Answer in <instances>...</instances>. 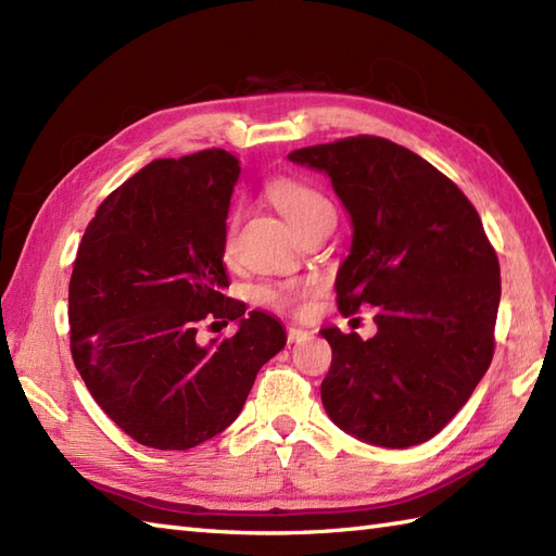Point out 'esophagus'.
Instances as JSON below:
<instances>
[{
  "label": "esophagus",
  "instance_id": "esophagus-1",
  "mask_svg": "<svg viewBox=\"0 0 556 556\" xmlns=\"http://www.w3.org/2000/svg\"><path fill=\"white\" fill-rule=\"evenodd\" d=\"M311 337V332L308 329H301V327H287V341L289 344H293V341H303V339H308Z\"/></svg>",
  "mask_w": 556,
  "mask_h": 556
}]
</instances>
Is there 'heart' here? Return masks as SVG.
<instances>
[{"instance_id":"heart-1","label":"heart","mask_w":556,"mask_h":556,"mask_svg":"<svg viewBox=\"0 0 556 556\" xmlns=\"http://www.w3.org/2000/svg\"><path fill=\"white\" fill-rule=\"evenodd\" d=\"M267 193L271 203L285 215L293 229H303L308 224L334 217V207L329 200L317 191L315 186L293 179V176H275L269 181ZM313 293L311 281L303 279H287V281H269V285H260L253 289L255 303L265 305L277 313H301L305 308V301Z\"/></svg>"}]
</instances>
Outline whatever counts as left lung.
Returning <instances> with one entry per match:
<instances>
[{
    "mask_svg": "<svg viewBox=\"0 0 556 556\" xmlns=\"http://www.w3.org/2000/svg\"><path fill=\"white\" fill-rule=\"evenodd\" d=\"M289 160L325 172L351 215V253L334 285L341 315L377 308L368 341L323 329L332 346L320 387L327 416L377 446L428 442L494 353L500 260L478 210L428 160L387 138H341Z\"/></svg>",
    "mask_w": 556,
    "mask_h": 556,
    "instance_id": "1",
    "label": "left lung"
}]
</instances>
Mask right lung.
<instances>
[{"instance_id":"1","label":"right lung","mask_w":556,"mask_h":556,"mask_svg":"<svg viewBox=\"0 0 556 556\" xmlns=\"http://www.w3.org/2000/svg\"><path fill=\"white\" fill-rule=\"evenodd\" d=\"M239 160L212 148L155 160L102 200L68 281L71 356L100 408L138 444L184 452L239 418L285 349L277 317L224 296ZM233 338L197 341L203 324Z\"/></svg>"}]
</instances>
